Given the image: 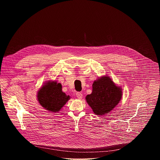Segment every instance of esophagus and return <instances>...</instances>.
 I'll return each instance as SVG.
<instances>
[{
  "label": "esophagus",
  "mask_w": 160,
  "mask_h": 160,
  "mask_svg": "<svg viewBox=\"0 0 160 160\" xmlns=\"http://www.w3.org/2000/svg\"><path fill=\"white\" fill-rule=\"evenodd\" d=\"M76 97L78 99H82L83 98V95L81 92H76Z\"/></svg>",
  "instance_id": "obj_1"
}]
</instances>
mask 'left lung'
Segmentation results:
<instances>
[{
  "mask_svg": "<svg viewBox=\"0 0 160 160\" xmlns=\"http://www.w3.org/2000/svg\"><path fill=\"white\" fill-rule=\"evenodd\" d=\"M122 89L114 84L110 77L103 76L92 84V92L86 97L95 114H107L114 108L122 97Z\"/></svg>",
  "mask_w": 160,
  "mask_h": 160,
  "instance_id": "obj_1",
  "label": "left lung"
}]
</instances>
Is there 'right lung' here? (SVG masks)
<instances>
[{
	"mask_svg": "<svg viewBox=\"0 0 160 160\" xmlns=\"http://www.w3.org/2000/svg\"><path fill=\"white\" fill-rule=\"evenodd\" d=\"M70 98L62 91L61 83L48 82L38 92V100L45 109L53 112H59Z\"/></svg>",
	"mask_w": 160,
	"mask_h": 160,
	"instance_id": "add662e5",
	"label": "right lung"
}]
</instances>
